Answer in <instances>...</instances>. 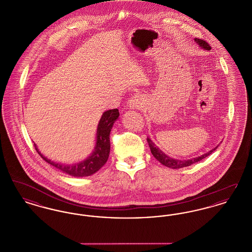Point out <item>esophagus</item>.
I'll return each mask as SVG.
<instances>
[{"instance_id": "esophagus-1", "label": "esophagus", "mask_w": 252, "mask_h": 252, "mask_svg": "<svg viewBox=\"0 0 252 252\" xmlns=\"http://www.w3.org/2000/svg\"><path fill=\"white\" fill-rule=\"evenodd\" d=\"M143 104H144L143 98H142V96L139 95V94L132 96L131 98L127 102L128 108H130L131 109H137V108H142Z\"/></svg>"}]
</instances>
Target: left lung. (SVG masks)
I'll list each match as a JSON object with an SVG mask.
<instances>
[{"instance_id": "1", "label": "left lung", "mask_w": 252, "mask_h": 252, "mask_svg": "<svg viewBox=\"0 0 252 252\" xmlns=\"http://www.w3.org/2000/svg\"><path fill=\"white\" fill-rule=\"evenodd\" d=\"M194 41L204 50H206V51H210L211 50V46L203 39L194 38ZM147 143L149 144V147H150L152 155L156 158V159H158L164 166H167V167L172 168V169H180V168L190 166V165H192L193 163L203 159L206 157L209 156L210 154H212L216 150V148L218 147V145H216L215 148H213L212 150H210L209 152L205 153V154L201 155V156L195 157V158H189V159H177V158H174L168 156L163 151H161L157 146L156 144L153 143V141L149 137H147Z\"/></svg>"}]
</instances>
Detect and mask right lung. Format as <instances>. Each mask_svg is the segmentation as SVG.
Instances as JSON below:
<instances>
[{"label":"right lung","mask_w":252,"mask_h":252,"mask_svg":"<svg viewBox=\"0 0 252 252\" xmlns=\"http://www.w3.org/2000/svg\"><path fill=\"white\" fill-rule=\"evenodd\" d=\"M119 115L120 113L117 108L109 109L102 114L97 126L94 149L93 153L90 154V156L88 158H86L84 160H81L73 164H66V163H60V162L54 161L52 159H49L46 157L43 156L37 149L36 144H34L36 152L45 161H47L49 164L53 165L54 167L59 169L61 172L67 175H70L75 178H83V177L92 176L99 169L103 167L108 160L109 151H110L109 134L114 122L118 119Z\"/></svg>","instance_id":"1"}]
</instances>
